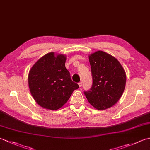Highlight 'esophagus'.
<instances>
[{"mask_svg": "<svg viewBox=\"0 0 150 150\" xmlns=\"http://www.w3.org/2000/svg\"><path fill=\"white\" fill-rule=\"evenodd\" d=\"M79 87H81L82 86V82H79Z\"/></svg>", "mask_w": 150, "mask_h": 150, "instance_id": "34e87169", "label": "esophagus"}]
</instances>
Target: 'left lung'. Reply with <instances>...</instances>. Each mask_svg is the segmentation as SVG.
Here are the masks:
<instances>
[{"label":"left lung","mask_w":150,"mask_h":150,"mask_svg":"<svg viewBox=\"0 0 150 150\" xmlns=\"http://www.w3.org/2000/svg\"><path fill=\"white\" fill-rule=\"evenodd\" d=\"M93 84L84 91L89 103L98 110H106L115 104L123 94L126 75L115 57L103 51L89 55Z\"/></svg>","instance_id":"left-lung-1"}]
</instances>
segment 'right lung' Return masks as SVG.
Segmentation results:
<instances>
[{"instance_id": "obj_1", "label": "right lung", "mask_w": 150, "mask_h": 150, "mask_svg": "<svg viewBox=\"0 0 150 150\" xmlns=\"http://www.w3.org/2000/svg\"><path fill=\"white\" fill-rule=\"evenodd\" d=\"M66 56L50 52L31 67L28 86L34 100L40 106L50 110L62 107L79 85L73 82L66 69Z\"/></svg>"}]
</instances>
